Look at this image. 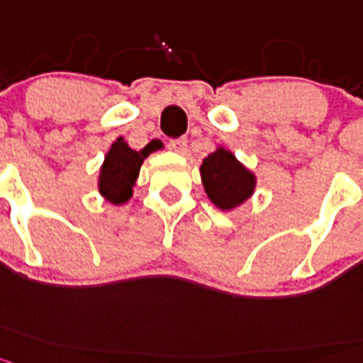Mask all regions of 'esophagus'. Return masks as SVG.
<instances>
[{
  "label": "esophagus",
  "instance_id": "34e87169",
  "mask_svg": "<svg viewBox=\"0 0 363 363\" xmlns=\"http://www.w3.org/2000/svg\"><path fill=\"white\" fill-rule=\"evenodd\" d=\"M169 147L177 151V153H181V155H186L188 153V140H186V137L173 138L172 143H169Z\"/></svg>",
  "mask_w": 363,
  "mask_h": 363
}]
</instances>
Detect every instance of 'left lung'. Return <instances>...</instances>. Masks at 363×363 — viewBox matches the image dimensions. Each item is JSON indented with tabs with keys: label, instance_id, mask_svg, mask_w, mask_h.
<instances>
[{
	"label": "left lung",
	"instance_id": "obj_1",
	"mask_svg": "<svg viewBox=\"0 0 363 363\" xmlns=\"http://www.w3.org/2000/svg\"><path fill=\"white\" fill-rule=\"evenodd\" d=\"M199 172L206 197L223 212H232L245 204L256 191V173L225 146H217L203 159Z\"/></svg>",
	"mask_w": 363,
	"mask_h": 363
}]
</instances>
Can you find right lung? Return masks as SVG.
I'll return each instance as SVG.
<instances>
[{
	"label": "right lung",
	"instance_id": "1",
	"mask_svg": "<svg viewBox=\"0 0 363 363\" xmlns=\"http://www.w3.org/2000/svg\"><path fill=\"white\" fill-rule=\"evenodd\" d=\"M150 147L138 151L129 147L124 137H118L109 146L102 166H100L99 179H96L99 194L107 203L121 206V204L131 201L133 188L138 181V173H140V166L150 157Z\"/></svg>",
	"mask_w": 363,
	"mask_h": 363
}]
</instances>
